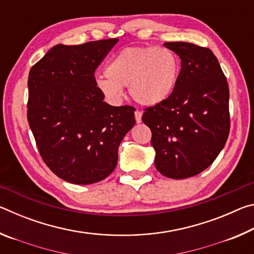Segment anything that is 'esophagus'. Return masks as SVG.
Masks as SVG:
<instances>
[{
  "instance_id": "obj_1",
  "label": "esophagus",
  "mask_w": 254,
  "mask_h": 254,
  "mask_svg": "<svg viewBox=\"0 0 254 254\" xmlns=\"http://www.w3.org/2000/svg\"><path fill=\"white\" fill-rule=\"evenodd\" d=\"M134 117H135L136 123H141V121H142V112H141V111H135L134 112Z\"/></svg>"
}]
</instances>
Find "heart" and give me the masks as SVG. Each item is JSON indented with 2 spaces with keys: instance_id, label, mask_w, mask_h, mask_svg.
Wrapping results in <instances>:
<instances>
[{
  "instance_id": "b5f03b06",
  "label": "heart",
  "mask_w": 254,
  "mask_h": 254,
  "mask_svg": "<svg viewBox=\"0 0 254 254\" xmlns=\"http://www.w3.org/2000/svg\"><path fill=\"white\" fill-rule=\"evenodd\" d=\"M180 65L173 51L158 47H130L120 51L106 65V77L96 84L111 102H119L123 87L133 100L144 106L166 101L177 84Z\"/></svg>"
}]
</instances>
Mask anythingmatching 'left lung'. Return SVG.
<instances>
[{"label":"left lung","mask_w":254,"mask_h":254,"mask_svg":"<svg viewBox=\"0 0 254 254\" xmlns=\"http://www.w3.org/2000/svg\"><path fill=\"white\" fill-rule=\"evenodd\" d=\"M182 60L174 92L145 109L154 165L171 179L198 175L212 165L230 132L229 85L212 50L189 42H166Z\"/></svg>","instance_id":"8db88e82"}]
</instances>
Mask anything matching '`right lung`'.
<instances>
[{"label":"right lung","mask_w":254,"mask_h":254,"mask_svg":"<svg viewBox=\"0 0 254 254\" xmlns=\"http://www.w3.org/2000/svg\"><path fill=\"white\" fill-rule=\"evenodd\" d=\"M118 39L57 45L29 72L28 122L55 175L76 185L105 179L135 124L132 106L104 102L94 72Z\"/></svg>","instance_id":"right-lung-1"}]
</instances>
